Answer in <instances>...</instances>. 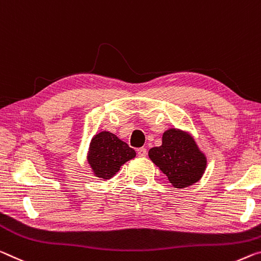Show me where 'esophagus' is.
Segmentation results:
<instances>
[{
  "label": "esophagus",
  "mask_w": 261,
  "mask_h": 261,
  "mask_svg": "<svg viewBox=\"0 0 261 261\" xmlns=\"http://www.w3.org/2000/svg\"><path fill=\"white\" fill-rule=\"evenodd\" d=\"M137 154H138V156H140V158H144V156H146V154H147L146 148L145 147L137 148Z\"/></svg>",
  "instance_id": "1"
}]
</instances>
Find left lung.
<instances>
[{"label": "left lung", "mask_w": 261, "mask_h": 261, "mask_svg": "<svg viewBox=\"0 0 261 261\" xmlns=\"http://www.w3.org/2000/svg\"><path fill=\"white\" fill-rule=\"evenodd\" d=\"M148 156L175 188L197 182L206 166L205 155L192 136L177 129L165 131L161 146L152 147Z\"/></svg>", "instance_id": "8db88e82"}]
</instances>
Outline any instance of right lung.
Masks as SVG:
<instances>
[{"label": "right lung", "instance_id": "right-lung-1", "mask_svg": "<svg viewBox=\"0 0 261 261\" xmlns=\"http://www.w3.org/2000/svg\"><path fill=\"white\" fill-rule=\"evenodd\" d=\"M136 152L126 143L108 131L95 135L90 142L88 164L94 174L101 179L113 177L126 161L135 158Z\"/></svg>", "mask_w": 261, "mask_h": 261}]
</instances>
